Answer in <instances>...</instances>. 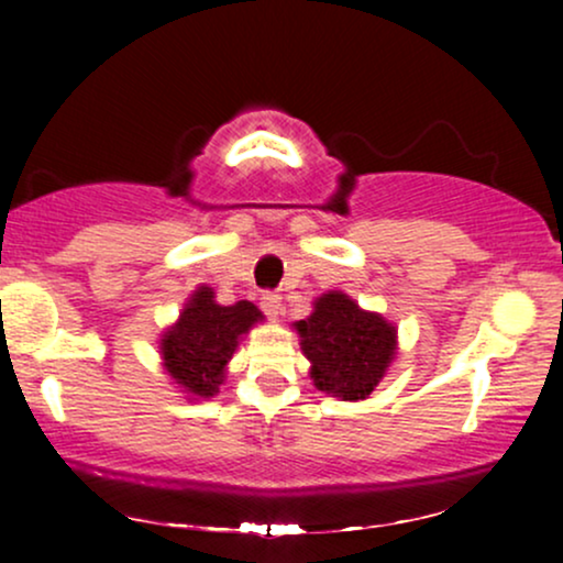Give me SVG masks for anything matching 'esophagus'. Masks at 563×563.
<instances>
[{
    "instance_id": "obj_1",
    "label": "esophagus",
    "mask_w": 563,
    "mask_h": 563,
    "mask_svg": "<svg viewBox=\"0 0 563 563\" xmlns=\"http://www.w3.org/2000/svg\"><path fill=\"white\" fill-rule=\"evenodd\" d=\"M261 310H264L268 318H279L282 312V297L276 295V291H266L264 297H261Z\"/></svg>"
}]
</instances>
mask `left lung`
Returning a JSON list of instances; mask_svg holds the SVG:
<instances>
[{
	"mask_svg": "<svg viewBox=\"0 0 563 563\" xmlns=\"http://www.w3.org/2000/svg\"><path fill=\"white\" fill-rule=\"evenodd\" d=\"M310 358L314 387L330 397L366 399L397 353V330L382 314L366 312L343 291L314 299L307 320L295 322Z\"/></svg>",
	"mask_w": 563,
	"mask_h": 563,
	"instance_id": "left-lung-1",
	"label": "left lung"
}]
</instances>
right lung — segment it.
I'll return each mask as SVG.
<instances>
[{"mask_svg":"<svg viewBox=\"0 0 563 563\" xmlns=\"http://www.w3.org/2000/svg\"><path fill=\"white\" fill-rule=\"evenodd\" d=\"M258 320L264 314L249 299L222 307L214 302L210 287H199L184 305L179 320L161 335V358L168 376L191 399L218 395L238 341Z\"/></svg>","mask_w":563,"mask_h":563,"instance_id":"obj_1","label":"right lung"}]
</instances>
